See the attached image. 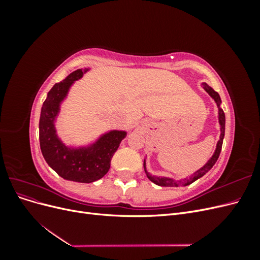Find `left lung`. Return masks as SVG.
<instances>
[{
    "label": "left lung",
    "mask_w": 260,
    "mask_h": 260,
    "mask_svg": "<svg viewBox=\"0 0 260 260\" xmlns=\"http://www.w3.org/2000/svg\"><path fill=\"white\" fill-rule=\"evenodd\" d=\"M203 88L204 90H205L209 95L214 99V101L216 102L217 104V107H218V119H219V124H220V139L218 141L217 143V146H216V149H215V153L214 155H212L209 160L204 165V166L202 168H200L198 171H195L194 174L190 177V178H185L183 180H175L172 178H166V177H156V176H152L149 172L146 170V162H145V159H144V170H145V174L147 176V178L152 181V182H154L155 184L159 185V186H179V185H188L193 183L194 181H196L198 179L202 178L204 175L207 174V172L212 168V166L216 164L218 157L220 155V152H221V147H222V142H223V138H224V128H225V116H224V113L222 111V108L220 107V104H221V99H220L219 94L212 89L210 88V86L207 84V83H203Z\"/></svg>",
    "instance_id": "obj_1"
}]
</instances>
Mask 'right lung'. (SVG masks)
Segmentation results:
<instances>
[{
	"mask_svg": "<svg viewBox=\"0 0 260 260\" xmlns=\"http://www.w3.org/2000/svg\"><path fill=\"white\" fill-rule=\"evenodd\" d=\"M89 69H77L64 80L55 83L41 108L39 140L45 161L65 180L91 183L103 178L111 167V160L127 132L112 130L102 135L88 146L70 147L61 142L56 133L55 120L61 102L67 98L70 86Z\"/></svg>",
	"mask_w": 260,
	"mask_h": 260,
	"instance_id": "add662e5",
	"label": "right lung"
}]
</instances>
